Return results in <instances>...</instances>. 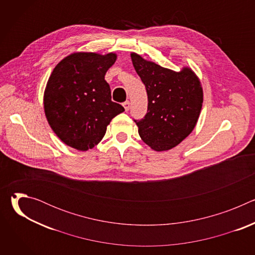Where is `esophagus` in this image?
<instances>
[{
    "label": "esophagus",
    "mask_w": 255,
    "mask_h": 255,
    "mask_svg": "<svg viewBox=\"0 0 255 255\" xmlns=\"http://www.w3.org/2000/svg\"><path fill=\"white\" fill-rule=\"evenodd\" d=\"M123 107L125 108V111H129L130 109V102L129 101H126L123 103Z\"/></svg>",
    "instance_id": "esophagus-1"
}]
</instances>
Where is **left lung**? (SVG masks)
Here are the masks:
<instances>
[{
	"label": "left lung",
	"instance_id": "obj_1",
	"mask_svg": "<svg viewBox=\"0 0 255 255\" xmlns=\"http://www.w3.org/2000/svg\"><path fill=\"white\" fill-rule=\"evenodd\" d=\"M131 58L148 98L146 115L134 120L138 133L156 151L171 149L197 124L203 104L201 83L189 67L175 72L136 53H131Z\"/></svg>",
	"mask_w": 255,
	"mask_h": 255
}]
</instances>
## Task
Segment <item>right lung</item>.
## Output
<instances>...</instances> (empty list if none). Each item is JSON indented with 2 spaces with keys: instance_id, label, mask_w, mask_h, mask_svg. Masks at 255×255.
I'll list each match as a JSON object with an SVG mask.
<instances>
[{
  "instance_id": "right-lung-1",
  "label": "right lung",
  "mask_w": 255,
  "mask_h": 255,
  "mask_svg": "<svg viewBox=\"0 0 255 255\" xmlns=\"http://www.w3.org/2000/svg\"><path fill=\"white\" fill-rule=\"evenodd\" d=\"M115 53H72L53 69L44 92L47 121L68 146L86 151L104 137L107 126L124 108L111 100L105 75Z\"/></svg>"
}]
</instances>
